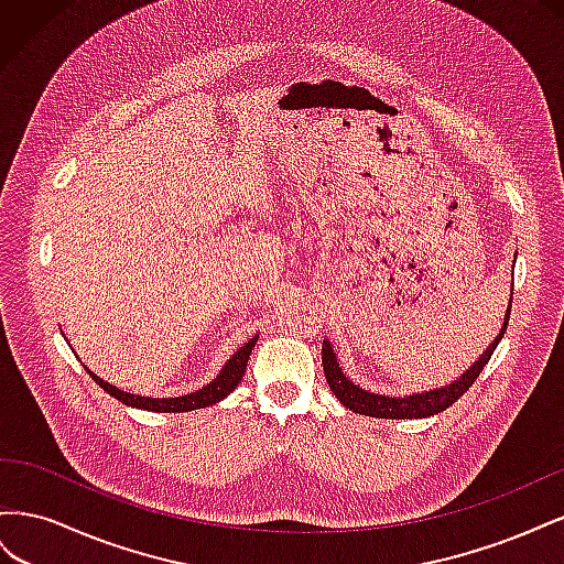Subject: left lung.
Wrapping results in <instances>:
<instances>
[{
	"label": "left lung",
	"instance_id": "left-lung-1",
	"mask_svg": "<svg viewBox=\"0 0 564 564\" xmlns=\"http://www.w3.org/2000/svg\"><path fill=\"white\" fill-rule=\"evenodd\" d=\"M510 299H513V294H510ZM508 317H510V303H508V311H506V317H503V327L499 329L497 338L491 340L487 350L480 357H477V360L464 373H460L456 381L442 386V388L423 390V392H409V395H404V398L379 395V392L365 390L357 383H352L344 373V369H340L338 357H336L329 340H322L324 377H327V383H329L334 395L338 398V402L348 406L350 412H355V414H365V416H373V419H425V416H435L440 412H445L447 406H452L475 383V379L480 377V371L485 369V365L489 362V357L494 355V350H497L499 340L506 334Z\"/></svg>",
	"mask_w": 564,
	"mask_h": 564
}]
</instances>
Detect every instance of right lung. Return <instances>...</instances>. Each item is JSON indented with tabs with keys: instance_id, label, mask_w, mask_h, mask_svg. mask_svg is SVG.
<instances>
[{
	"instance_id": "add662e5",
	"label": "right lung",
	"mask_w": 564,
	"mask_h": 564,
	"mask_svg": "<svg viewBox=\"0 0 564 564\" xmlns=\"http://www.w3.org/2000/svg\"><path fill=\"white\" fill-rule=\"evenodd\" d=\"M256 340H259V336L249 338L247 344L235 350L230 360L224 365V369H220L216 373V379H212L207 386H202L199 390L195 392H187V395H178V398H145V395H133V392H127L122 388H117L108 381H104L100 377H96V373L84 365V369L89 371V377L104 388L108 395H112L115 400H119L127 406H135V409H148V412H193V409H202V406H212L220 400H226L230 392L237 388V383L242 381L245 371H247V362H249V355H251V348L256 346Z\"/></svg>"
}]
</instances>
